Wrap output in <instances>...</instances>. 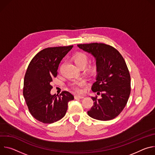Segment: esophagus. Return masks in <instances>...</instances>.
<instances>
[{"mask_svg": "<svg viewBox=\"0 0 155 155\" xmlns=\"http://www.w3.org/2000/svg\"><path fill=\"white\" fill-rule=\"evenodd\" d=\"M84 98V96H82V95H75L74 96V98L75 99H82V98Z\"/></svg>", "mask_w": 155, "mask_h": 155, "instance_id": "esophagus-1", "label": "esophagus"}]
</instances>
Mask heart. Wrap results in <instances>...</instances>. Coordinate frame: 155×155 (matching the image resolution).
Returning <instances> with one entry per match:
<instances>
[{
	"label": "heart",
	"instance_id": "heart-1",
	"mask_svg": "<svg viewBox=\"0 0 155 155\" xmlns=\"http://www.w3.org/2000/svg\"><path fill=\"white\" fill-rule=\"evenodd\" d=\"M73 60L75 64L78 66L79 67H80L81 66H85L88 61V58L85 54L79 52L76 54L73 57ZM84 84H85V81L83 79H80V80L71 82L70 84V85L71 88L74 91L76 92H81L82 91V87L84 86Z\"/></svg>",
	"mask_w": 155,
	"mask_h": 155
}]
</instances>
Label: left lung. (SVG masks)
Here are the masks:
<instances>
[{"instance_id":"obj_1","label":"left lung","mask_w":155,"mask_h":155,"mask_svg":"<svg viewBox=\"0 0 155 155\" xmlns=\"http://www.w3.org/2000/svg\"><path fill=\"white\" fill-rule=\"evenodd\" d=\"M78 47L96 60L97 77L92 91L100 94L101 98L91 97L94 103L88 115L100 121L115 118L126 107L130 94V76L124 59L116 48L105 44Z\"/></svg>"}]
</instances>
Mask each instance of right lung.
<instances>
[{
    "label": "right lung",
    "mask_w": 155,
    "mask_h": 155,
    "mask_svg": "<svg viewBox=\"0 0 155 155\" xmlns=\"http://www.w3.org/2000/svg\"><path fill=\"white\" fill-rule=\"evenodd\" d=\"M73 45L46 48L32 59L25 76L23 96L31 115L39 121L51 124L63 117L68 102L74 100L69 92L51 95L50 85L57 76L59 64Z\"/></svg>",
    "instance_id": "1"
}]
</instances>
